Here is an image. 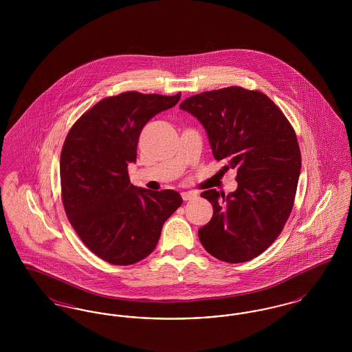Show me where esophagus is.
Here are the masks:
<instances>
[{"label":"esophagus","instance_id":"1","mask_svg":"<svg viewBox=\"0 0 352 352\" xmlns=\"http://www.w3.org/2000/svg\"><path fill=\"white\" fill-rule=\"evenodd\" d=\"M181 195H182V199H184V201H191L192 198H195V197H197V194H195V192H192V191H184Z\"/></svg>","mask_w":352,"mask_h":352}]
</instances>
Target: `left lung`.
Masks as SVG:
<instances>
[{"label": "left lung", "mask_w": 352, "mask_h": 352, "mask_svg": "<svg viewBox=\"0 0 352 352\" xmlns=\"http://www.w3.org/2000/svg\"><path fill=\"white\" fill-rule=\"evenodd\" d=\"M201 121L215 160L237 173V188L201 195L214 207L198 231L204 250L221 261L245 263L265 251L289 218L301 170L297 137L267 95L241 87L201 92L179 105Z\"/></svg>", "instance_id": "left-lung-1"}]
</instances>
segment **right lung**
Instances as JSON below:
<instances>
[{
  "label": "right lung",
  "mask_w": 352,
  "mask_h": 352,
  "mask_svg": "<svg viewBox=\"0 0 352 352\" xmlns=\"http://www.w3.org/2000/svg\"><path fill=\"white\" fill-rule=\"evenodd\" d=\"M179 99L124 92L99 101L68 132L60 154L63 206L84 244L109 264L149 256L184 201L174 190L138 188L128 175L142 128Z\"/></svg>",
  "instance_id": "obj_1"
}]
</instances>
